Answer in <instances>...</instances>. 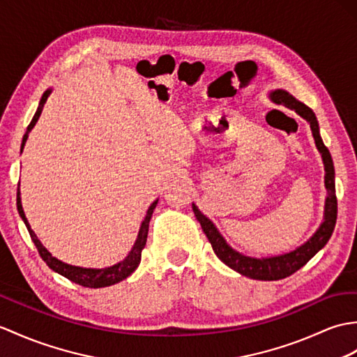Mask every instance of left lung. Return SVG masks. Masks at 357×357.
<instances>
[{
	"label": "left lung",
	"instance_id": "1",
	"mask_svg": "<svg viewBox=\"0 0 357 357\" xmlns=\"http://www.w3.org/2000/svg\"><path fill=\"white\" fill-rule=\"evenodd\" d=\"M269 98L275 105H283L289 109H294L301 119H304L310 124L312 135L314 138V144H317L318 152L321 153L322 162H324V184L327 190L326 196V205H324V218H322L321 225L314 231L313 236L304 242L301 246L295 248L294 251H289L280 255L272 257H251L245 255L242 252L236 251L234 248H231L227 240L219 233L216 225L199 211L197 206L192 204L195 216L201 223L205 236L208 237L210 243L213 246V251L219 259L227 264L228 268L234 269L240 275H245L252 280H261V281H273L281 280L289 275H292L294 272L301 269L305 263H307L312 257L321 251L328 242V238L333 233L336 225V216H337V201L335 193V167L333 160L328 149L324 146L319 135V124L317 120V115L310 109L309 106H305L303 102L295 98L291 93H287L286 89H273L269 93Z\"/></svg>",
	"mask_w": 357,
	"mask_h": 357
}]
</instances>
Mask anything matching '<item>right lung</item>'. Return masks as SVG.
<instances>
[{"instance_id":"obj_1","label":"right lung","mask_w":357,"mask_h":357,"mask_svg":"<svg viewBox=\"0 0 357 357\" xmlns=\"http://www.w3.org/2000/svg\"><path fill=\"white\" fill-rule=\"evenodd\" d=\"M52 91H53L52 88L47 89L45 93L43 94V97H40L36 114L33 115V119H31L29 128H27V132H26V134H24L22 144H21V152H22L24 146H26V141L29 138L30 130L35 128L36 121L39 120V115H40V112H43V107H44V105L47 102V98L50 97V94H52ZM156 204H158V199H156V201H153L151 204V206H149L146 216H144L143 222H141V227H139L135 243H134V246H132V250L129 251L128 257H124V259L120 263L112 264V266H107V268H103V269H94V268L73 266V264H68V263H63L61 260H57L56 257H53L52 254H50L47 248L43 243H40V240L36 237L35 231L30 228V223H29V220L26 218V213H24V210H22L20 184H18V195H16V206H18L20 216L24 220V223H26V227L29 229L33 243H35V246L38 248L40 257H43V260L47 263V266L50 269H53L54 272L61 273L62 277L68 278L70 281H73V283L80 284V286H84V287H94V289L117 284V283H120V281H123L124 278H128L130 273L138 268V264L141 261V251H143V248L146 246V242H147L149 222H151L152 213L155 210Z\"/></svg>"}]
</instances>
